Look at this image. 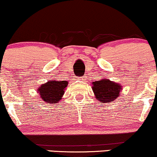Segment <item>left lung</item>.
Listing matches in <instances>:
<instances>
[{"instance_id":"1","label":"left lung","mask_w":157,"mask_h":157,"mask_svg":"<svg viewBox=\"0 0 157 157\" xmlns=\"http://www.w3.org/2000/svg\"><path fill=\"white\" fill-rule=\"evenodd\" d=\"M92 89L95 97L101 102H111L120 95L122 90L121 85L110 81L109 79H102L93 82Z\"/></svg>"}]
</instances>
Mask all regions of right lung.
<instances>
[{
	"label": "right lung",
	"mask_w": 157,
	"mask_h": 157,
	"mask_svg": "<svg viewBox=\"0 0 157 157\" xmlns=\"http://www.w3.org/2000/svg\"><path fill=\"white\" fill-rule=\"evenodd\" d=\"M68 86V81H48L47 83L43 84L38 89L41 100L47 104L57 103L62 99L65 89Z\"/></svg>",
	"instance_id": "add662e5"
}]
</instances>
